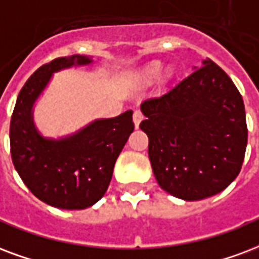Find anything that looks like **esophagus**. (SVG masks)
<instances>
[{"instance_id":"1","label":"esophagus","mask_w":259,"mask_h":259,"mask_svg":"<svg viewBox=\"0 0 259 259\" xmlns=\"http://www.w3.org/2000/svg\"><path fill=\"white\" fill-rule=\"evenodd\" d=\"M143 118H144V116H143V114H141V111H140V110H136V111H135V114H133V122H135L136 129L139 127L140 122L143 120Z\"/></svg>"}]
</instances>
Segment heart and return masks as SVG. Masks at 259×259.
<instances>
[{
    "instance_id": "obj_1",
    "label": "heart",
    "mask_w": 259,
    "mask_h": 259,
    "mask_svg": "<svg viewBox=\"0 0 259 259\" xmlns=\"http://www.w3.org/2000/svg\"><path fill=\"white\" fill-rule=\"evenodd\" d=\"M162 63L160 61H152L151 64L145 67L143 72H141V81L145 82V83H151V82H154L159 75H160V72H162Z\"/></svg>"
}]
</instances>
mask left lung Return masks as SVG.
<instances>
[{
    "mask_svg": "<svg viewBox=\"0 0 259 259\" xmlns=\"http://www.w3.org/2000/svg\"><path fill=\"white\" fill-rule=\"evenodd\" d=\"M188 78L140 108L160 188L183 200L217 195L237 177L247 147L243 99L225 71L204 59Z\"/></svg>",
    "mask_w": 259,
    "mask_h": 259,
    "instance_id": "left-lung-1",
    "label": "left lung"
}]
</instances>
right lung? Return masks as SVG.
Instances as JSON below:
<instances>
[{"instance_id":"right-lung-1","label":"right lung","mask_w":259,"mask_h":259,"mask_svg":"<svg viewBox=\"0 0 259 259\" xmlns=\"http://www.w3.org/2000/svg\"><path fill=\"white\" fill-rule=\"evenodd\" d=\"M83 55L59 57L39 67L17 96L11 119V154L15 168L39 200L63 210H83L108 189L120 151L135 130L133 111L100 118L71 135L45 137L34 122V107L61 70L91 66Z\"/></svg>"}]
</instances>
